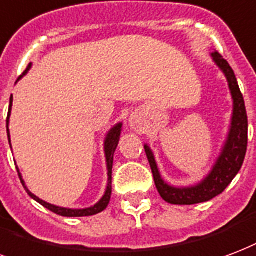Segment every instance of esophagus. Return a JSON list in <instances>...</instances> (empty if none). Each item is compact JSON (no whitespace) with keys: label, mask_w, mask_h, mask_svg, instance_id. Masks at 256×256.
Segmentation results:
<instances>
[{"label":"esophagus","mask_w":256,"mask_h":256,"mask_svg":"<svg viewBox=\"0 0 256 256\" xmlns=\"http://www.w3.org/2000/svg\"><path fill=\"white\" fill-rule=\"evenodd\" d=\"M130 124H132V128H137V122H136V120H134V118L130 119Z\"/></svg>","instance_id":"1"}]
</instances>
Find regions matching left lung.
<instances>
[{"mask_svg":"<svg viewBox=\"0 0 256 256\" xmlns=\"http://www.w3.org/2000/svg\"><path fill=\"white\" fill-rule=\"evenodd\" d=\"M212 58L228 81L230 96L234 100V110H232V118H230V126H229L226 140L209 174L192 186H171L162 179L152 149L148 144L144 145L148 160L152 168L157 191L162 200L172 205H196L220 196L229 186V183L234 180V176L239 174L247 152L248 120H247V111L244 106L243 94L240 92L236 76L228 62L217 51L212 52Z\"/></svg>","mask_w":256,"mask_h":256,"instance_id":"8db88e82","label":"left lung"}]
</instances>
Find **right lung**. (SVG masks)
<instances>
[{"instance_id":"add662e5","label":"right lung","mask_w":256,"mask_h":256,"mask_svg":"<svg viewBox=\"0 0 256 256\" xmlns=\"http://www.w3.org/2000/svg\"><path fill=\"white\" fill-rule=\"evenodd\" d=\"M32 64L28 65V68L26 69V72L22 73L17 81L22 80L24 76L27 74L30 69H31ZM16 81V82H17ZM12 103H13V96H10V102H9V111H8V118H6V132H8V140H9V144H10V133H9V118H10V112H12ZM120 133H122V123H116L114 128H111L106 138H104V154H106V164H107V187H106V191H104V196L100 198V200L98 204H94V206L90 208H85V209H69V208H60V206L51 205L46 200H40L39 196H36L35 194H32L31 191L28 190V187L26 186V182L22 179V172L18 171L17 168V172H18V178L22 180V186L26 188V191L28 192V196H31L32 200H35L36 202H39L42 206H44L46 209L51 210L52 213L64 216V217H86V216H94L98 214L100 212H103L110 204V200H111V192H112V164H114V153L116 150V146L119 144V138H120ZM10 149H12V144H10Z\"/></svg>"}]
</instances>
